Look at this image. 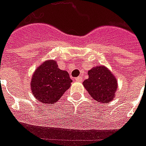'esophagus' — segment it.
Returning <instances> with one entry per match:
<instances>
[{
	"label": "esophagus",
	"mask_w": 146,
	"mask_h": 146,
	"mask_svg": "<svg viewBox=\"0 0 146 146\" xmlns=\"http://www.w3.org/2000/svg\"><path fill=\"white\" fill-rule=\"evenodd\" d=\"M76 81H82V77H78V78H74Z\"/></svg>",
	"instance_id": "obj_1"
}]
</instances>
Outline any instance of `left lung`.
Segmentation results:
<instances>
[{
  "label": "left lung",
  "mask_w": 146,
  "mask_h": 146,
  "mask_svg": "<svg viewBox=\"0 0 146 146\" xmlns=\"http://www.w3.org/2000/svg\"><path fill=\"white\" fill-rule=\"evenodd\" d=\"M89 78L83 82L90 96L96 102L109 103L115 98L117 80L105 66H96L88 72Z\"/></svg>",
  "instance_id": "8db88e82"
}]
</instances>
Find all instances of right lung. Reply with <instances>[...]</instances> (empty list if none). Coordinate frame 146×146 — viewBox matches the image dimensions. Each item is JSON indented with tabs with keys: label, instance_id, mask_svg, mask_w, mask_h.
Masks as SVG:
<instances>
[{
	"label": "right lung",
	"instance_id": "obj_1",
	"mask_svg": "<svg viewBox=\"0 0 146 146\" xmlns=\"http://www.w3.org/2000/svg\"><path fill=\"white\" fill-rule=\"evenodd\" d=\"M72 82L68 72L59 68L55 60H47L34 72L31 87L38 101L50 104L60 99Z\"/></svg>",
	"mask_w": 146,
	"mask_h": 146
}]
</instances>
